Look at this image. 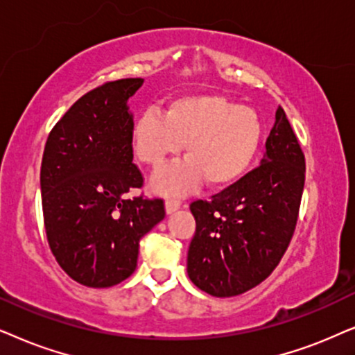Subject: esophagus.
Returning a JSON list of instances; mask_svg holds the SVG:
<instances>
[{
    "label": "esophagus",
    "mask_w": 355,
    "mask_h": 355,
    "mask_svg": "<svg viewBox=\"0 0 355 355\" xmlns=\"http://www.w3.org/2000/svg\"><path fill=\"white\" fill-rule=\"evenodd\" d=\"M182 207V201L180 200H175V198H168L167 201H165V211H167V214H172L177 209H180Z\"/></svg>",
    "instance_id": "esophagus-1"
}]
</instances>
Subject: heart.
Masks as SVG:
<instances>
[{"label": "heart", "instance_id": "obj_1", "mask_svg": "<svg viewBox=\"0 0 355 355\" xmlns=\"http://www.w3.org/2000/svg\"><path fill=\"white\" fill-rule=\"evenodd\" d=\"M263 141L261 118L253 108L219 94L173 98L165 112L148 110L131 128L136 159L160 168L180 154L182 162L159 172L153 188L162 195H185L206 180L207 187H229L243 177Z\"/></svg>", "mask_w": 355, "mask_h": 355}]
</instances>
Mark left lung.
I'll return each mask as SVG.
<instances>
[{
    "mask_svg": "<svg viewBox=\"0 0 355 355\" xmlns=\"http://www.w3.org/2000/svg\"><path fill=\"white\" fill-rule=\"evenodd\" d=\"M305 183V155L286 112L277 108L261 165L190 209L196 232L188 276L214 297L253 289L274 271L294 235Z\"/></svg>",
    "mask_w": 355,
    "mask_h": 355,
    "instance_id": "obj_1",
    "label": "left lung"
}]
</instances>
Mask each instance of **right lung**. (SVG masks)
Returning a JSON list of instances; mask_svg holds the SVG:
<instances>
[{
  "label": "right lung",
  "mask_w": 355,
  "mask_h": 355,
  "mask_svg": "<svg viewBox=\"0 0 355 355\" xmlns=\"http://www.w3.org/2000/svg\"><path fill=\"white\" fill-rule=\"evenodd\" d=\"M141 86V78L118 79L84 94L50 131L42 157L51 253L71 279L96 289L135 272L139 240L165 217L159 198H126L143 187L133 164L128 107Z\"/></svg>",
  "instance_id": "1"
}]
</instances>
